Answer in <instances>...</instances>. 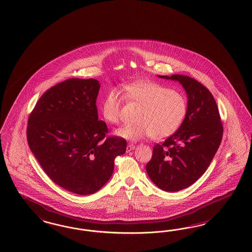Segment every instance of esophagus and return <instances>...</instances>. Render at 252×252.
Masks as SVG:
<instances>
[{"instance_id":"esophagus-1","label":"esophagus","mask_w":252,"mask_h":252,"mask_svg":"<svg viewBox=\"0 0 252 252\" xmlns=\"http://www.w3.org/2000/svg\"><path fill=\"white\" fill-rule=\"evenodd\" d=\"M135 149V146L134 145H132V144H129L127 147H126V151L127 152H130L131 150H134Z\"/></svg>"}]
</instances>
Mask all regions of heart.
I'll use <instances>...</instances> for the list:
<instances>
[{
    "label": "heart",
    "instance_id": "obj_1",
    "mask_svg": "<svg viewBox=\"0 0 252 252\" xmlns=\"http://www.w3.org/2000/svg\"><path fill=\"white\" fill-rule=\"evenodd\" d=\"M125 98L141 106L134 124L124 125L115 135L130 142L151 136L163 140L172 135L184 122L187 112V99L180 92L170 90L151 81H139L123 88ZM122 98L117 90H110L103 100L101 112L110 124L120 121Z\"/></svg>",
    "mask_w": 252,
    "mask_h": 252
}]
</instances>
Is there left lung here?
<instances>
[{
	"label": "left lung",
	"mask_w": 252,
	"mask_h": 252,
	"mask_svg": "<svg viewBox=\"0 0 252 252\" xmlns=\"http://www.w3.org/2000/svg\"><path fill=\"white\" fill-rule=\"evenodd\" d=\"M158 77L182 84L187 93V112L178 130L162 145L153 147L146 172L161 190L177 192L207 171L219 148L223 128L215 99L200 82L184 75Z\"/></svg>",
	"instance_id": "1"
}]
</instances>
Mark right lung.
Listing matches in <instances>:
<instances>
[{
    "instance_id": "right-lung-1",
    "label": "right lung",
    "mask_w": 252,
    "mask_h": 252,
    "mask_svg": "<svg viewBox=\"0 0 252 252\" xmlns=\"http://www.w3.org/2000/svg\"><path fill=\"white\" fill-rule=\"evenodd\" d=\"M94 79H69L46 91L28 122L33 155L54 183L78 195H91L106 185L117 156L126 152L121 137L105 138L106 122L98 121Z\"/></svg>"
}]
</instances>
